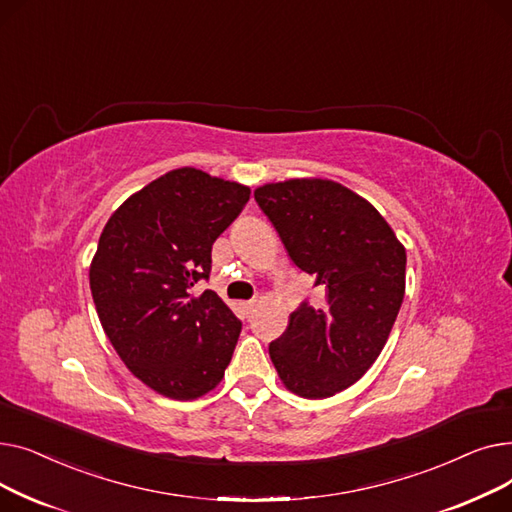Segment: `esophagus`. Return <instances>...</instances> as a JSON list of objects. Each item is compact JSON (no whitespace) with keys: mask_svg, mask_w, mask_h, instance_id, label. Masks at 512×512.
I'll list each match as a JSON object with an SVG mask.
<instances>
[{"mask_svg":"<svg viewBox=\"0 0 512 512\" xmlns=\"http://www.w3.org/2000/svg\"><path fill=\"white\" fill-rule=\"evenodd\" d=\"M240 307L245 309V313L249 315V313L255 309V301H245V303H240Z\"/></svg>","mask_w":512,"mask_h":512,"instance_id":"esophagus-1","label":"esophagus"}]
</instances>
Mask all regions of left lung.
Returning a JSON list of instances; mask_svg holds the SVG:
<instances>
[{"instance_id": "left-lung-1", "label": "left lung", "mask_w": 512, "mask_h": 512, "mask_svg": "<svg viewBox=\"0 0 512 512\" xmlns=\"http://www.w3.org/2000/svg\"><path fill=\"white\" fill-rule=\"evenodd\" d=\"M255 201L292 263L326 292L290 313L270 342L284 386L328 398L353 386L380 357L405 299L407 253L380 211L346 186L303 178L259 186Z\"/></svg>"}]
</instances>
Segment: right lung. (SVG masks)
<instances>
[{
	"label": "right lung",
	"instance_id": "add662e5",
	"mask_svg": "<svg viewBox=\"0 0 512 512\" xmlns=\"http://www.w3.org/2000/svg\"><path fill=\"white\" fill-rule=\"evenodd\" d=\"M247 186L180 168L147 184L107 220L91 263L101 326L124 365L155 392L193 400L218 386L240 319L213 290L211 247L247 205Z\"/></svg>",
	"mask_w": 512,
	"mask_h": 512
}]
</instances>
